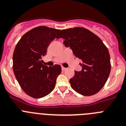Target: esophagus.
Here are the masks:
<instances>
[{
    "mask_svg": "<svg viewBox=\"0 0 126 126\" xmlns=\"http://www.w3.org/2000/svg\"><path fill=\"white\" fill-rule=\"evenodd\" d=\"M67 69V68H65V67H62V70L63 71H66V70Z\"/></svg>",
    "mask_w": 126,
    "mask_h": 126,
    "instance_id": "34e87169",
    "label": "esophagus"
}]
</instances>
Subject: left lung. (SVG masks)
Segmentation results:
<instances>
[{
  "instance_id": "obj_1",
  "label": "left lung",
  "mask_w": 126,
  "mask_h": 126,
  "mask_svg": "<svg viewBox=\"0 0 126 126\" xmlns=\"http://www.w3.org/2000/svg\"><path fill=\"white\" fill-rule=\"evenodd\" d=\"M62 38L74 55L83 61L82 70L75 71L69 82L77 93L91 96L105 85L110 73V57L107 48L96 34L84 28L62 30L56 38Z\"/></svg>"
}]
</instances>
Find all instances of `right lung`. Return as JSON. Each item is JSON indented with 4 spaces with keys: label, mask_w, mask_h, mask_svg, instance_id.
<instances>
[{
    "label": "right lung",
    "mask_w": 126,
    "mask_h": 126,
    "mask_svg": "<svg viewBox=\"0 0 126 126\" xmlns=\"http://www.w3.org/2000/svg\"><path fill=\"white\" fill-rule=\"evenodd\" d=\"M60 30L41 26L30 30L21 38L13 53V71L20 86L28 95L40 98L55 86L61 66L44 65L42 60Z\"/></svg>",
    "instance_id": "obj_1"
}]
</instances>
